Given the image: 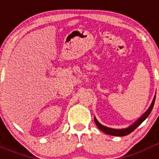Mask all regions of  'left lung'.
Segmentation results:
<instances>
[{
  "label": "left lung",
  "instance_id": "left-lung-1",
  "mask_svg": "<svg viewBox=\"0 0 159 159\" xmlns=\"http://www.w3.org/2000/svg\"><path fill=\"white\" fill-rule=\"evenodd\" d=\"M155 97L156 95H154V99H153L152 102H151V106L149 107V108L146 111L145 113H143V116H140V118L136 120L134 123H132L130 126H129L128 127H126V128H122V129H114V128H111V127H105L103 125L101 124L98 120L96 119V118H94L95 119V123L96 124V126L98 127V128L99 130H102V132H104L105 134H107L109 135H113V136H125L127 135V134H130L133 130H134V129L137 128L142 123H143L146 119L149 116V115L151 114V111L153 109V107H154V101H155Z\"/></svg>",
  "mask_w": 159,
  "mask_h": 159
}]
</instances>
